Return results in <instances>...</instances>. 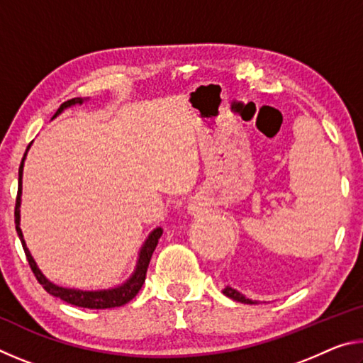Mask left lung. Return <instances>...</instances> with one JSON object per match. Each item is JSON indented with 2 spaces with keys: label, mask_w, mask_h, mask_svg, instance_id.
<instances>
[{
  "label": "left lung",
  "mask_w": 363,
  "mask_h": 363,
  "mask_svg": "<svg viewBox=\"0 0 363 363\" xmlns=\"http://www.w3.org/2000/svg\"><path fill=\"white\" fill-rule=\"evenodd\" d=\"M223 293L225 294L227 298H230V299H233V301H238V303H243V304H257V301L245 298L242 293H238L237 290H233L232 286H225L224 290H223Z\"/></svg>",
  "instance_id": "1"
}]
</instances>
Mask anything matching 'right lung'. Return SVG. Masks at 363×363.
I'll return each mask as SVG.
<instances>
[{"mask_svg":"<svg viewBox=\"0 0 363 363\" xmlns=\"http://www.w3.org/2000/svg\"><path fill=\"white\" fill-rule=\"evenodd\" d=\"M86 99L83 97H73V99L64 102L62 106L57 108V112L54 113L52 118H56L57 115H60L64 112L65 108H69L72 106H82ZM28 144L26 153H23V158L21 162V167H19V190H17V199H16V210H14V218H16V230L19 233V238L22 242V247L23 251H26V256L28 259L30 267H32L33 274L36 280L40 281L43 285V288L49 293L52 294V296L60 298L65 303L73 304V306H78V307H86V309H110V307H120L123 304L130 303V301L136 296L139 293L140 288H143L144 281H145V274H147V269H149V262L152 259V255L153 251L157 248V243H158V238L162 237L163 229L162 227H157V229H153L150 232V235L147 237V240L144 242L143 248L139 251V257H138V264H136V269H134V272L130 279H128L125 284H121L120 286H115V288H108V290H96V291H84V290H75V288H64V286H59L56 284H52V281H49L45 275H43L41 270L36 266L35 259L30 255V251L26 245V240H23V235H22V229H21V196H22V174H23V162H26V157H27V152L30 149Z\"/></svg>","mask_w":363,"mask_h":363,"instance_id":"obj_1","label":"right lung"}]
</instances>
